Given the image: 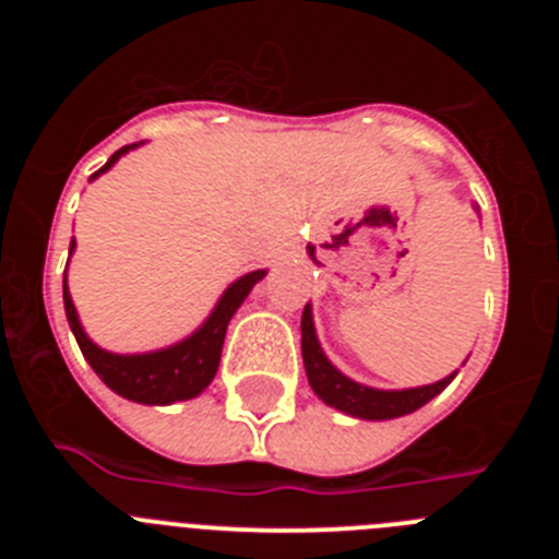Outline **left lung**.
<instances>
[{
    "mask_svg": "<svg viewBox=\"0 0 559 559\" xmlns=\"http://www.w3.org/2000/svg\"><path fill=\"white\" fill-rule=\"evenodd\" d=\"M302 360L305 372H308V383L316 392V397L324 400L330 408H338V412L349 414V417L372 419V423L406 417V414L417 412V408L426 406L428 400L437 397L459 372L456 369V372L437 380V383L414 389H374L367 386V383H358V380L347 378L338 367H333V360L324 355L322 344H319V335H316L313 308H310V302L302 310Z\"/></svg>",
    "mask_w": 559,
    "mask_h": 559,
    "instance_id": "1",
    "label": "left lung"
}]
</instances>
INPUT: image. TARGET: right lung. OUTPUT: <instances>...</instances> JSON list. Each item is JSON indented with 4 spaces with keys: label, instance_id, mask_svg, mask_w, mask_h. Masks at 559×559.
Segmentation results:
<instances>
[{
    "label": "right lung",
    "instance_id": "1",
    "mask_svg": "<svg viewBox=\"0 0 559 559\" xmlns=\"http://www.w3.org/2000/svg\"><path fill=\"white\" fill-rule=\"evenodd\" d=\"M140 145L142 142H133V145L120 147V151L114 153L111 159H108L88 181H95L97 176L111 170V167L120 162V156H126L128 151H133V147ZM75 246V237H72L69 257H72ZM265 274H269V271L260 269L249 271V274H243L240 280H235V283L221 294V299L215 302V308H212V313L206 316L204 324H201L199 330H192L187 338L176 341L170 347L151 349V353L122 355L97 347L95 341L88 338L86 330H83L81 316H78L72 294H69L67 276H63V308H67V322L69 328H72V333H75L83 358L88 360V367L95 369L97 378H100L111 392H117L126 400H133V403H142V406H170V403H179V400L199 397V394L210 386L215 372H218L221 349H224L226 328H229L231 316L237 313V308L243 305L246 296L251 294V288H254Z\"/></svg>",
    "mask_w": 559,
    "mask_h": 559
}]
</instances>
